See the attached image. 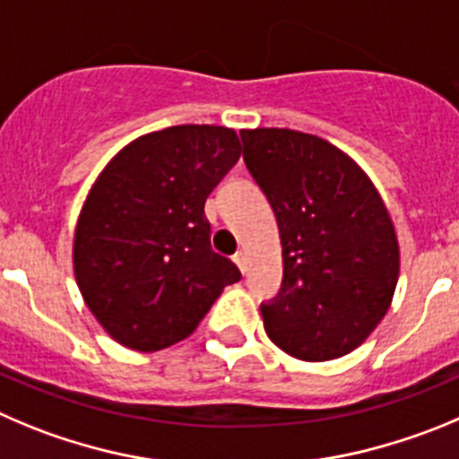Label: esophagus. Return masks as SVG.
Segmentation results:
<instances>
[{
  "instance_id": "obj_1",
  "label": "esophagus",
  "mask_w": 459,
  "mask_h": 459,
  "mask_svg": "<svg viewBox=\"0 0 459 459\" xmlns=\"http://www.w3.org/2000/svg\"><path fill=\"white\" fill-rule=\"evenodd\" d=\"M233 260H235V264L239 267V272L247 273V264H249V260H247V254H244V251H238V254L233 255Z\"/></svg>"
}]
</instances>
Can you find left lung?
I'll list each match as a JSON object with an SVG mask.
<instances>
[{
  "label": "left lung",
  "mask_w": 459,
  "mask_h": 459,
  "mask_svg": "<svg viewBox=\"0 0 459 459\" xmlns=\"http://www.w3.org/2000/svg\"><path fill=\"white\" fill-rule=\"evenodd\" d=\"M239 135L282 247L281 292L260 306L264 331L297 359L342 358L392 306L401 254L387 205L365 169L328 140L292 128Z\"/></svg>",
  "instance_id": "obj_1"
}]
</instances>
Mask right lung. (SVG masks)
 <instances>
[{
    "label": "right lung",
    "instance_id": "add662e5",
    "mask_svg": "<svg viewBox=\"0 0 459 459\" xmlns=\"http://www.w3.org/2000/svg\"><path fill=\"white\" fill-rule=\"evenodd\" d=\"M238 133L181 124L128 143L90 187L74 230V276L104 331L133 351L195 333L239 269L210 247L205 199L238 162Z\"/></svg>",
    "mask_w": 459,
    "mask_h": 459
}]
</instances>
